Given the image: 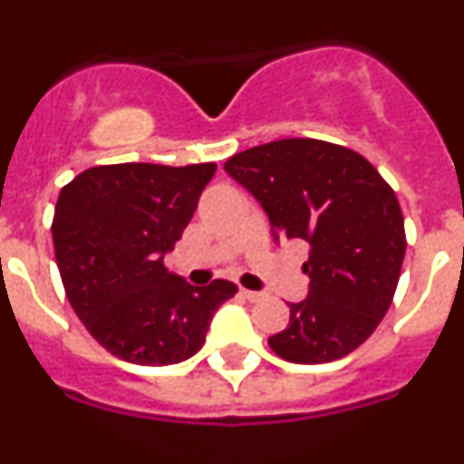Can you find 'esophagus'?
I'll return each instance as SVG.
<instances>
[{
  "mask_svg": "<svg viewBox=\"0 0 464 464\" xmlns=\"http://www.w3.org/2000/svg\"><path fill=\"white\" fill-rule=\"evenodd\" d=\"M241 295H244V297L248 299V302H257V299L265 297V295H262V293H256V290H246V288H241Z\"/></svg>",
  "mask_w": 464,
  "mask_h": 464,
  "instance_id": "obj_1",
  "label": "esophagus"
}]
</instances>
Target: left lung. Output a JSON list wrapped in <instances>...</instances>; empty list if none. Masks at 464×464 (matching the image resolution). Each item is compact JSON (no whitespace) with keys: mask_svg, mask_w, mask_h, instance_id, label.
Here are the masks:
<instances>
[{"mask_svg":"<svg viewBox=\"0 0 464 464\" xmlns=\"http://www.w3.org/2000/svg\"><path fill=\"white\" fill-rule=\"evenodd\" d=\"M225 171L260 202L274 239L309 244V295L269 337L274 353L297 364L353 353L391 306L407 251L392 188L370 160L318 139L262 143L232 155Z\"/></svg>","mask_w":464,"mask_h":464,"instance_id":"obj_1","label":"left lung"}]
</instances>
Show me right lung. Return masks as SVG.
<instances>
[{"label": "right lung", "instance_id": "obj_1", "mask_svg": "<svg viewBox=\"0 0 464 464\" xmlns=\"http://www.w3.org/2000/svg\"><path fill=\"white\" fill-rule=\"evenodd\" d=\"M213 174V162L102 165L57 197L51 229L64 293L111 355L143 367L183 362L235 297V283L197 288L165 267Z\"/></svg>", "mask_w": 464, "mask_h": 464}]
</instances>
